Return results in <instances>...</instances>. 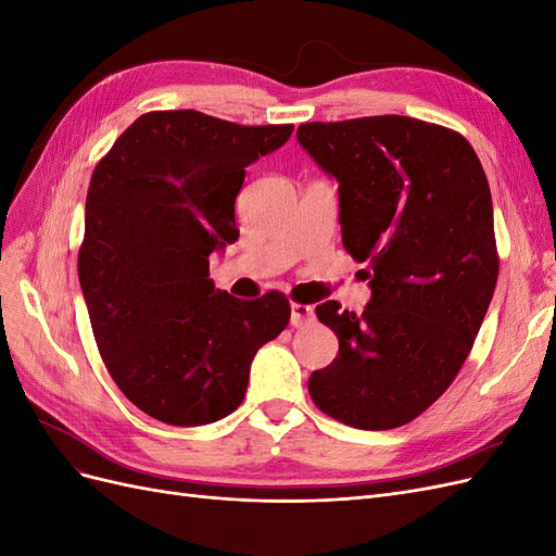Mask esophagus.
<instances>
[{"instance_id": "esophagus-1", "label": "esophagus", "mask_w": 556, "mask_h": 556, "mask_svg": "<svg viewBox=\"0 0 556 556\" xmlns=\"http://www.w3.org/2000/svg\"><path fill=\"white\" fill-rule=\"evenodd\" d=\"M315 319V308L306 306V304H292V315H290V323L292 327H306Z\"/></svg>"}]
</instances>
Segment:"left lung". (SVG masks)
<instances>
[{
	"instance_id": "8db88e82",
	"label": "left lung",
	"mask_w": 556,
	"mask_h": 556,
	"mask_svg": "<svg viewBox=\"0 0 556 556\" xmlns=\"http://www.w3.org/2000/svg\"><path fill=\"white\" fill-rule=\"evenodd\" d=\"M296 139L339 182L343 245L371 288L362 315L315 308L339 355L311 376V399L348 427H401L447 390L490 308V182L462 134L406 115L306 123Z\"/></svg>"
}]
</instances>
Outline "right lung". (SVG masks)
Here are the masks:
<instances>
[{
	"label": "right lung",
	"instance_id": "obj_1",
	"mask_svg": "<svg viewBox=\"0 0 556 556\" xmlns=\"http://www.w3.org/2000/svg\"><path fill=\"white\" fill-rule=\"evenodd\" d=\"M292 129L153 111L94 166L80 290L111 378L164 425H211L237 410L255 352L290 323L280 292L241 301L215 290L208 255L239 239L245 166Z\"/></svg>",
	"mask_w": 556,
	"mask_h": 556
}]
</instances>
